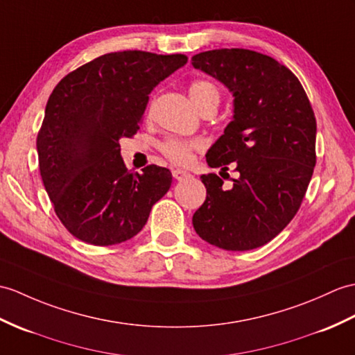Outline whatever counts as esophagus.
<instances>
[{
	"label": "esophagus",
	"mask_w": 355,
	"mask_h": 355,
	"mask_svg": "<svg viewBox=\"0 0 355 355\" xmlns=\"http://www.w3.org/2000/svg\"><path fill=\"white\" fill-rule=\"evenodd\" d=\"M172 175H174V178L178 180V181H183V180H187V178L192 177L191 172L183 171V169H174V171H172Z\"/></svg>",
	"instance_id": "obj_1"
}]
</instances>
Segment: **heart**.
<instances>
[{
	"instance_id": "heart-1",
	"label": "heart",
	"mask_w": 355,
	"mask_h": 355,
	"mask_svg": "<svg viewBox=\"0 0 355 355\" xmlns=\"http://www.w3.org/2000/svg\"><path fill=\"white\" fill-rule=\"evenodd\" d=\"M189 96L198 110L205 104H219V90L218 87L205 80H196L189 86ZM201 146L198 140H180L169 139L162 144V153L164 157L177 164H187L192 162V153Z\"/></svg>"
}]
</instances>
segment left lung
Instances as JSON below:
<instances>
[{"label": "left lung", "instance_id": "obj_1", "mask_svg": "<svg viewBox=\"0 0 355 355\" xmlns=\"http://www.w3.org/2000/svg\"><path fill=\"white\" fill-rule=\"evenodd\" d=\"M195 69L233 94V119L205 154L210 168L236 163L232 186L201 175L207 196L192 224L202 241L227 251L270 242L289 224L316 164V118L295 73L269 55L222 48L192 57Z\"/></svg>", "mask_w": 355, "mask_h": 355}]
</instances>
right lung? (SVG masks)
Here are the masks:
<instances>
[{"label": "right lung", "mask_w": 355, "mask_h": 355, "mask_svg": "<svg viewBox=\"0 0 355 355\" xmlns=\"http://www.w3.org/2000/svg\"><path fill=\"white\" fill-rule=\"evenodd\" d=\"M183 54H104L68 73L49 95L37 135L39 169L55 215L90 245L125 242L169 191L172 174L150 164L125 168L119 140L137 133L151 90L181 66Z\"/></svg>", "instance_id": "obj_1"}]
</instances>
